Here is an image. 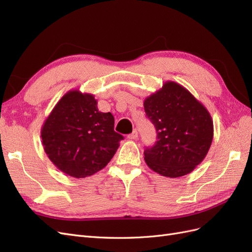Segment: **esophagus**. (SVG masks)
Here are the masks:
<instances>
[{
	"mask_svg": "<svg viewBox=\"0 0 252 252\" xmlns=\"http://www.w3.org/2000/svg\"><path fill=\"white\" fill-rule=\"evenodd\" d=\"M138 130H133L130 134H128L127 135V138L128 139H130V140H134V139H136V138H138Z\"/></svg>",
	"mask_w": 252,
	"mask_h": 252,
	"instance_id": "esophagus-1",
	"label": "esophagus"
}]
</instances>
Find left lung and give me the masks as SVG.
Returning <instances> with one entry per match:
<instances>
[{
  "label": "left lung",
  "instance_id": "left-lung-1",
  "mask_svg": "<svg viewBox=\"0 0 252 252\" xmlns=\"http://www.w3.org/2000/svg\"><path fill=\"white\" fill-rule=\"evenodd\" d=\"M144 109L157 131L156 143L144 150L149 168L168 178L191 172L212 142L213 123L208 110L174 82H166L148 96Z\"/></svg>",
  "mask_w": 252,
  "mask_h": 252
}]
</instances>
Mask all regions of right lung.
<instances>
[{"instance_id":"add662e5","label":"right lung","mask_w":252,"mask_h":252,"mask_svg":"<svg viewBox=\"0 0 252 252\" xmlns=\"http://www.w3.org/2000/svg\"><path fill=\"white\" fill-rule=\"evenodd\" d=\"M89 94L67 93L42 128V142L50 161L73 178H86L107 165L124 136L114 131L110 112L98 111Z\"/></svg>"}]
</instances>
